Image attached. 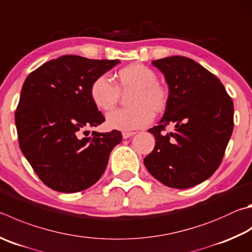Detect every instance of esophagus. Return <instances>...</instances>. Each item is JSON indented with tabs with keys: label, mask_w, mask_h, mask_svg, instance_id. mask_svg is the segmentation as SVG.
I'll list each match as a JSON object with an SVG mask.
<instances>
[{
	"label": "esophagus",
	"mask_w": 252,
	"mask_h": 252,
	"mask_svg": "<svg viewBox=\"0 0 252 252\" xmlns=\"http://www.w3.org/2000/svg\"><path fill=\"white\" fill-rule=\"evenodd\" d=\"M135 134V132H122V138L123 139H129L131 136H133Z\"/></svg>",
	"instance_id": "1"
}]
</instances>
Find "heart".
Instances as JSON below:
<instances>
[{
	"label": "heart",
	"instance_id": "b5f03b06",
	"mask_svg": "<svg viewBox=\"0 0 252 252\" xmlns=\"http://www.w3.org/2000/svg\"><path fill=\"white\" fill-rule=\"evenodd\" d=\"M155 71L142 63H131L116 74V86L106 76H99L90 85V98L95 107L110 111L117 106L120 93H132L127 99L130 108L119 109L107 116L111 129L130 131L148 126L153 113H161L167 106V94Z\"/></svg>",
	"mask_w": 252,
	"mask_h": 252
}]
</instances>
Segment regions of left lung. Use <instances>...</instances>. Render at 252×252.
<instances>
[{"instance_id":"obj_1","label":"left lung","mask_w":252,"mask_h":252,"mask_svg":"<svg viewBox=\"0 0 252 252\" xmlns=\"http://www.w3.org/2000/svg\"><path fill=\"white\" fill-rule=\"evenodd\" d=\"M168 86L165 112L149 132L154 150L144 165L158 181L189 189L209 178L220 165L234 129V103L216 76L187 57L153 61ZM173 123L174 132L162 134Z\"/></svg>"}]
</instances>
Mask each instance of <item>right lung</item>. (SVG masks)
<instances>
[{
	"label": "right lung",
	"instance_id": "1",
	"mask_svg": "<svg viewBox=\"0 0 252 252\" xmlns=\"http://www.w3.org/2000/svg\"><path fill=\"white\" fill-rule=\"evenodd\" d=\"M119 63L65 55L45 63L25 79L15 112L18 142L49 189L77 193L93 186L106 170L121 132L94 131L89 136V131H82L104 121L90 98L91 82Z\"/></svg>",
	"mask_w": 252,
	"mask_h": 252
}]
</instances>
